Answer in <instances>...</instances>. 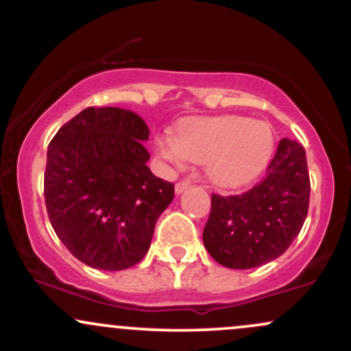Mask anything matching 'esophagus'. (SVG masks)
Here are the masks:
<instances>
[{"label": "esophagus", "instance_id": "esophagus-1", "mask_svg": "<svg viewBox=\"0 0 351 351\" xmlns=\"http://www.w3.org/2000/svg\"><path fill=\"white\" fill-rule=\"evenodd\" d=\"M191 186V183H189L188 180H183V181H178V183L175 184V191L176 195H181L183 191H186V189Z\"/></svg>", "mask_w": 351, "mask_h": 351}]
</instances>
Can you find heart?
<instances>
[{
    "label": "heart",
    "mask_w": 351,
    "mask_h": 351,
    "mask_svg": "<svg viewBox=\"0 0 351 351\" xmlns=\"http://www.w3.org/2000/svg\"><path fill=\"white\" fill-rule=\"evenodd\" d=\"M271 125L247 117H196L178 127V135L156 138L160 156L171 163H204L209 180L221 188L251 183L272 158Z\"/></svg>",
    "instance_id": "obj_1"
}]
</instances>
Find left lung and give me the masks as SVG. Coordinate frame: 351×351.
<instances>
[{
	"instance_id": "obj_1",
	"label": "left lung",
	"mask_w": 351,
	"mask_h": 351,
	"mask_svg": "<svg viewBox=\"0 0 351 351\" xmlns=\"http://www.w3.org/2000/svg\"><path fill=\"white\" fill-rule=\"evenodd\" d=\"M310 178L307 156L295 140L282 138L267 175L234 196L211 195L203 243L216 263L252 269L289 249L307 217Z\"/></svg>"
}]
</instances>
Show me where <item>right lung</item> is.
<instances>
[{"label":"right lung","mask_w":351,"mask_h":351,"mask_svg":"<svg viewBox=\"0 0 351 351\" xmlns=\"http://www.w3.org/2000/svg\"><path fill=\"white\" fill-rule=\"evenodd\" d=\"M150 130L119 107H88L47 148L44 199L52 229L88 267L122 271L143 259L175 196L147 167Z\"/></svg>","instance_id":"1"}]
</instances>
